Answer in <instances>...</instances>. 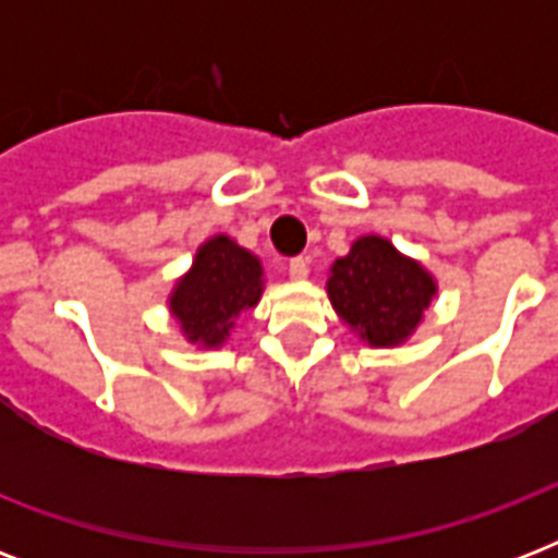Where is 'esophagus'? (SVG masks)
<instances>
[{
    "mask_svg": "<svg viewBox=\"0 0 558 558\" xmlns=\"http://www.w3.org/2000/svg\"><path fill=\"white\" fill-rule=\"evenodd\" d=\"M310 275V257H292L289 260V278L304 280Z\"/></svg>",
    "mask_w": 558,
    "mask_h": 558,
    "instance_id": "esophagus-1",
    "label": "esophagus"
}]
</instances>
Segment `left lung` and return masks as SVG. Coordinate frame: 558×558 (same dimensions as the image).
<instances>
[{"mask_svg":"<svg viewBox=\"0 0 558 558\" xmlns=\"http://www.w3.org/2000/svg\"><path fill=\"white\" fill-rule=\"evenodd\" d=\"M332 310L371 348H397L423 322L437 283L390 240L359 236L327 278Z\"/></svg>","mask_w":558,"mask_h":558,"instance_id":"1","label":"left lung"}]
</instances>
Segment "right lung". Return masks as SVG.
Returning a JSON list of instances; mask_svg holds the SVG:
<instances>
[{
	"mask_svg": "<svg viewBox=\"0 0 558 558\" xmlns=\"http://www.w3.org/2000/svg\"><path fill=\"white\" fill-rule=\"evenodd\" d=\"M263 295V266L231 236L217 234L199 245L185 278L170 292V313L185 339L199 348H219L236 315L257 306Z\"/></svg>",
	"mask_w": 558,
	"mask_h": 558,
	"instance_id": "obj_1",
	"label": "right lung"
}]
</instances>
